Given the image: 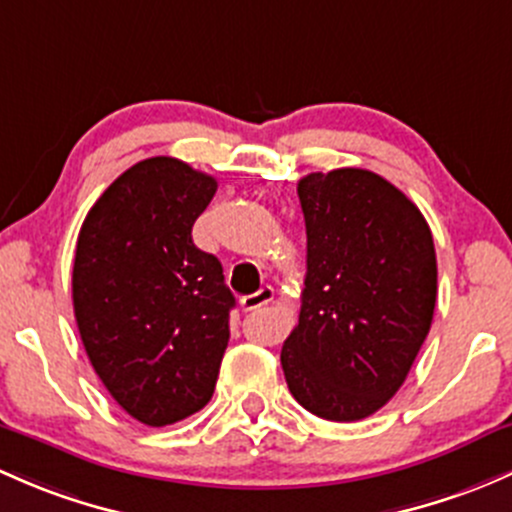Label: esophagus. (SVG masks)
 I'll use <instances>...</instances> for the list:
<instances>
[{
    "label": "esophagus",
    "mask_w": 512,
    "mask_h": 512,
    "mask_svg": "<svg viewBox=\"0 0 512 512\" xmlns=\"http://www.w3.org/2000/svg\"><path fill=\"white\" fill-rule=\"evenodd\" d=\"M274 299V289L272 287H262L260 292L255 294H247V297L240 299V306L245 311H252V309H260V306L270 304V301Z\"/></svg>",
    "instance_id": "1"
}]
</instances>
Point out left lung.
<instances>
[{
    "label": "left lung",
    "instance_id": "8db88e82",
    "mask_svg": "<svg viewBox=\"0 0 512 512\" xmlns=\"http://www.w3.org/2000/svg\"><path fill=\"white\" fill-rule=\"evenodd\" d=\"M299 324L282 346L289 392L331 422L387 405L410 373L437 304L432 230L410 198L365 169L309 174Z\"/></svg>",
    "mask_w": 512,
    "mask_h": 512
}]
</instances>
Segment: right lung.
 <instances>
[{
  "label": "right lung",
  "mask_w": 512,
  "mask_h": 512,
  "mask_svg": "<svg viewBox=\"0 0 512 512\" xmlns=\"http://www.w3.org/2000/svg\"><path fill=\"white\" fill-rule=\"evenodd\" d=\"M218 181L174 157L129 166L95 201L73 262L85 353L117 405L166 427L213 397L235 306L191 228Z\"/></svg>",
  "instance_id": "1"
}]
</instances>
